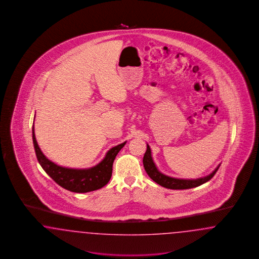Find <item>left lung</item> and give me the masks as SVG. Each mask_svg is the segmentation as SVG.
Wrapping results in <instances>:
<instances>
[{
  "instance_id": "obj_1",
  "label": "left lung",
  "mask_w": 259,
  "mask_h": 259,
  "mask_svg": "<svg viewBox=\"0 0 259 259\" xmlns=\"http://www.w3.org/2000/svg\"><path fill=\"white\" fill-rule=\"evenodd\" d=\"M146 146H147V148H146L144 160H143L145 171L153 181H155L157 184H159L162 187H165L166 189L186 190V189L200 186V185L206 183L207 181H209L217 172L218 168L220 167V165H219L210 175L203 176V177H199L197 179H183V178H176V177L166 176L163 172H161L156 166V164L153 161V158H152V154H151L150 146L147 144H146Z\"/></svg>"
}]
</instances>
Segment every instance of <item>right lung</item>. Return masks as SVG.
<instances>
[{
  "mask_svg": "<svg viewBox=\"0 0 259 259\" xmlns=\"http://www.w3.org/2000/svg\"><path fill=\"white\" fill-rule=\"evenodd\" d=\"M32 142L36 158L46 174L60 186L74 193H88L101 189L108 184L112 177L115 156L124 146L126 142L112 147L97 165L89 168H72L55 164L49 160L36 142L34 127L32 125Z\"/></svg>",
  "mask_w": 259,
  "mask_h": 259,
  "instance_id": "right-lung-1",
  "label": "right lung"
}]
</instances>
